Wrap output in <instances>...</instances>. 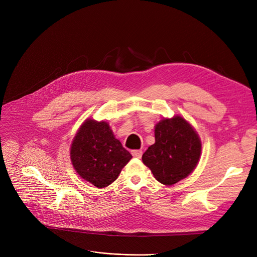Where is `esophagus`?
Returning <instances> with one entry per match:
<instances>
[{"label":"esophagus","mask_w":257,"mask_h":257,"mask_svg":"<svg viewBox=\"0 0 257 257\" xmlns=\"http://www.w3.org/2000/svg\"><path fill=\"white\" fill-rule=\"evenodd\" d=\"M131 154L133 157L141 158L143 156V151L142 150H133V151H131Z\"/></svg>","instance_id":"34e87169"}]
</instances>
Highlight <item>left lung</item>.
Here are the masks:
<instances>
[{"label":"left lung","instance_id":"obj_1","mask_svg":"<svg viewBox=\"0 0 257 257\" xmlns=\"http://www.w3.org/2000/svg\"><path fill=\"white\" fill-rule=\"evenodd\" d=\"M201 154V142L193 127L181 116L164 118L155 126V144L142 159L157 181L173 185L188 176Z\"/></svg>","mask_w":257,"mask_h":257}]
</instances>
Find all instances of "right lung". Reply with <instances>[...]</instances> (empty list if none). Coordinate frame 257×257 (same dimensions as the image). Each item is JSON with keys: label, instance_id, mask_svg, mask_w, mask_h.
<instances>
[{"label": "right lung", "instance_id": "1", "mask_svg": "<svg viewBox=\"0 0 257 257\" xmlns=\"http://www.w3.org/2000/svg\"><path fill=\"white\" fill-rule=\"evenodd\" d=\"M131 158L106 121L90 118L81 126L71 147L76 172L96 187L112 183Z\"/></svg>", "mask_w": 257, "mask_h": 257}]
</instances>
